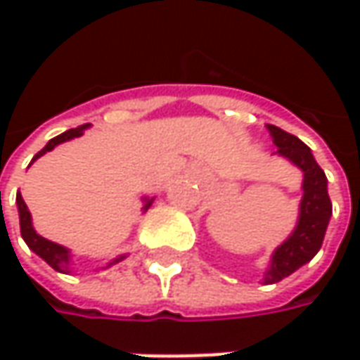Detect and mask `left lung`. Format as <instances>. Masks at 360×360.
<instances>
[{
  "label": "left lung",
  "instance_id": "left-lung-1",
  "mask_svg": "<svg viewBox=\"0 0 360 360\" xmlns=\"http://www.w3.org/2000/svg\"><path fill=\"white\" fill-rule=\"evenodd\" d=\"M266 128L274 146L278 148L276 154L290 160L304 174L297 229L274 250L269 270L264 272V284H274L307 264L321 250L333 214V204L326 192V176L316 164L311 148L278 126L269 124Z\"/></svg>",
  "mask_w": 360,
  "mask_h": 360
}]
</instances>
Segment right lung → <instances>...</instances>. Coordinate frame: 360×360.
<instances>
[{"mask_svg": "<svg viewBox=\"0 0 360 360\" xmlns=\"http://www.w3.org/2000/svg\"><path fill=\"white\" fill-rule=\"evenodd\" d=\"M90 124H84V126H77V128H72V130L63 131L60 136H56V138H51L46 148L44 150H39L37 154L34 156V160H37L39 156H44L46 152L49 150H53L58 144H62V142H68V140H72V138H79L84 130L88 128ZM32 160V162H34ZM18 212H20V229H21V236H23V240L25 244L34 250L35 255L39 256V258H44L46 262H48L49 266L53 270H58V272H72V255H70V250L68 248H63L60 244H56V242L48 240V238H44V236H39L37 232L32 226V214H30V210H27V206H25V202L21 198V194L18 192ZM152 202L154 198H144V210H148L150 206H152ZM126 256L122 255L118 258H114L112 262H108V266H112V264H116L120 260H124Z\"/></svg>", "mask_w": 360, "mask_h": 360, "instance_id": "right-lung-1", "label": "right lung"}]
</instances>
